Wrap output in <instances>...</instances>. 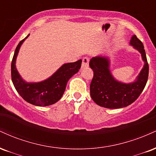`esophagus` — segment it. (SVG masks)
<instances>
[{
	"instance_id": "esophagus-1",
	"label": "esophagus",
	"mask_w": 156,
	"mask_h": 156,
	"mask_svg": "<svg viewBox=\"0 0 156 156\" xmlns=\"http://www.w3.org/2000/svg\"><path fill=\"white\" fill-rule=\"evenodd\" d=\"M89 58L87 57H84L82 59V67H86L89 66Z\"/></svg>"
}]
</instances>
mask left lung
I'll return each instance as SVG.
<instances>
[{
	"instance_id": "obj_1",
	"label": "left lung",
	"mask_w": 156,
	"mask_h": 156,
	"mask_svg": "<svg viewBox=\"0 0 156 156\" xmlns=\"http://www.w3.org/2000/svg\"><path fill=\"white\" fill-rule=\"evenodd\" d=\"M130 44L141 53L144 66L136 81L122 83L113 78L109 71V61L104 57H94L89 62L94 76L90 83V94L94 103L107 108H119L133 103L145 87L149 75V65L144 45L136 35Z\"/></svg>"
}]
</instances>
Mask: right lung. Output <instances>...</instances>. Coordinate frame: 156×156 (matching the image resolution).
I'll return each mask as SVG.
<instances>
[{"mask_svg":"<svg viewBox=\"0 0 156 156\" xmlns=\"http://www.w3.org/2000/svg\"><path fill=\"white\" fill-rule=\"evenodd\" d=\"M28 36L29 34L25 39ZM25 39L21 40L17 44L12 58L11 64L12 83L20 95L28 103L39 106H46L53 104L59 101L63 95L67 81L73 75L78 72L82 61L80 59L72 63L64 64L51 78L44 81L33 83H26L20 76L15 67L16 57Z\"/></svg>","mask_w":156,"mask_h":156,"instance_id":"obj_1","label":"right lung"}]
</instances>
